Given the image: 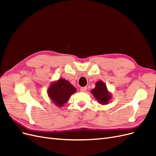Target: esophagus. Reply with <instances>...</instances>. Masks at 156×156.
Returning a JSON list of instances; mask_svg holds the SVG:
<instances>
[{"label":"esophagus","instance_id":"34e87169","mask_svg":"<svg viewBox=\"0 0 156 156\" xmlns=\"http://www.w3.org/2000/svg\"><path fill=\"white\" fill-rule=\"evenodd\" d=\"M80 90H81V92H85L87 90V88L86 87H81V88H80Z\"/></svg>","mask_w":156,"mask_h":156}]
</instances>
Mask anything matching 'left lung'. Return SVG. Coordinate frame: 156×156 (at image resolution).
I'll return each mask as SVG.
<instances>
[{
  "label": "left lung",
  "mask_w": 156,
  "mask_h": 156,
  "mask_svg": "<svg viewBox=\"0 0 156 156\" xmlns=\"http://www.w3.org/2000/svg\"><path fill=\"white\" fill-rule=\"evenodd\" d=\"M91 94L101 105L108 104L112 98V94L108 90L105 83L102 81L96 82L95 88L92 90Z\"/></svg>",
  "instance_id": "8db88e82"
}]
</instances>
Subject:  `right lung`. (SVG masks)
<instances>
[{
  "label": "right lung",
  "mask_w": 156,
  "mask_h": 156,
  "mask_svg": "<svg viewBox=\"0 0 156 156\" xmlns=\"http://www.w3.org/2000/svg\"><path fill=\"white\" fill-rule=\"evenodd\" d=\"M76 91L77 89L68 81L60 78L51 83L48 90V95L55 105L62 107Z\"/></svg>",
  "instance_id": "add662e5"
}]
</instances>
